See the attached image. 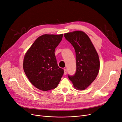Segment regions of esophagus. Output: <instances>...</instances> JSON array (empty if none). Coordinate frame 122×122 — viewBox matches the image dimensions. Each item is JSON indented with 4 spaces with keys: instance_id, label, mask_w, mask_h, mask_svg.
<instances>
[{
    "instance_id": "esophagus-1",
    "label": "esophagus",
    "mask_w": 122,
    "mask_h": 122,
    "mask_svg": "<svg viewBox=\"0 0 122 122\" xmlns=\"http://www.w3.org/2000/svg\"><path fill=\"white\" fill-rule=\"evenodd\" d=\"M64 75H66L67 74V69H64Z\"/></svg>"
}]
</instances>
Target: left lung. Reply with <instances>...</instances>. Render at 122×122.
Returning <instances> with one entry per match:
<instances>
[{
	"label": "left lung",
	"mask_w": 122,
	"mask_h": 122,
	"mask_svg": "<svg viewBox=\"0 0 122 122\" xmlns=\"http://www.w3.org/2000/svg\"><path fill=\"white\" fill-rule=\"evenodd\" d=\"M64 36L74 48L76 52V72L74 75L68 77L76 90H84L98 74V54L89 36L84 32L74 31L66 33Z\"/></svg>",
	"instance_id": "1"
}]
</instances>
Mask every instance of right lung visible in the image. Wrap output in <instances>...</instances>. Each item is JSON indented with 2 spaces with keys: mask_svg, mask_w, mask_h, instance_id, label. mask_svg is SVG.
<instances>
[{
  "mask_svg": "<svg viewBox=\"0 0 122 122\" xmlns=\"http://www.w3.org/2000/svg\"><path fill=\"white\" fill-rule=\"evenodd\" d=\"M63 34L40 36L26 52L23 67L29 81L39 90L47 91L56 88L64 74L59 68L54 51Z\"/></svg>",
  "mask_w": 122,
  "mask_h": 122,
  "instance_id": "right-lung-1",
  "label": "right lung"
}]
</instances>
